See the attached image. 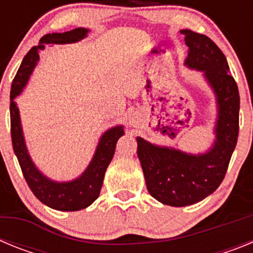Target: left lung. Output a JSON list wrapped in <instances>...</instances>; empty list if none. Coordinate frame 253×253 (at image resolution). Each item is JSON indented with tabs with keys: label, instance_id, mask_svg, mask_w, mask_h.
I'll return each instance as SVG.
<instances>
[{
	"label": "left lung",
	"instance_id": "8db88e82",
	"mask_svg": "<svg viewBox=\"0 0 253 253\" xmlns=\"http://www.w3.org/2000/svg\"><path fill=\"white\" fill-rule=\"evenodd\" d=\"M189 46L185 66L202 72L215 95L216 115L213 146L204 153H187L157 146L137 137L138 158L147 189L156 200L169 207H186L213 194L227 172L238 138L240 93L229 75L227 58L207 35L184 29Z\"/></svg>",
	"mask_w": 253,
	"mask_h": 253
}]
</instances>
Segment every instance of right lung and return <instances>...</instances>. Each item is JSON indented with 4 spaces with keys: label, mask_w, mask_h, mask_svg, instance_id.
Returning <instances> with one entry per match:
<instances>
[{
    "label": "right lung",
    "mask_w": 253,
    "mask_h": 253,
    "mask_svg": "<svg viewBox=\"0 0 253 253\" xmlns=\"http://www.w3.org/2000/svg\"><path fill=\"white\" fill-rule=\"evenodd\" d=\"M88 29L77 28L66 33H53L44 35L39 45L29 50L24 57L11 84L10 93V116H11V139L13 152L21 167L22 175L25 177L29 187L40 202L51 209L60 211H76L90 207L99 198L100 190L104 181L105 171L110 165L115 153L116 142L124 135L123 125H116L107 129L101 135L95 154L82 175L71 181H54L46 177L31 160L26 147L25 138L22 133L21 119L15 97L22 92L28 84L31 73L39 62V51L50 44H69L84 39L88 34Z\"/></svg>",
    "instance_id": "1"
}]
</instances>
